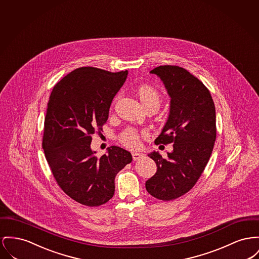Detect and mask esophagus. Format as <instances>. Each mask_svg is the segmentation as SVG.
Here are the masks:
<instances>
[{
  "mask_svg": "<svg viewBox=\"0 0 259 259\" xmlns=\"http://www.w3.org/2000/svg\"><path fill=\"white\" fill-rule=\"evenodd\" d=\"M144 156V153L142 152H132V157L134 160H139L140 158H142Z\"/></svg>",
  "mask_w": 259,
  "mask_h": 259,
  "instance_id": "esophagus-1",
  "label": "esophagus"
}]
</instances>
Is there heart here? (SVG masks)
I'll return each mask as SVG.
<instances>
[{"label":"heart","instance_id":"heart-1","mask_svg":"<svg viewBox=\"0 0 259 259\" xmlns=\"http://www.w3.org/2000/svg\"><path fill=\"white\" fill-rule=\"evenodd\" d=\"M137 93L141 102L145 107L151 104H156L159 106L160 96L154 88H152L149 85H141L138 88ZM120 140L125 146L131 147V148L139 146V142H140L138 132L133 128H128L127 130H125L122 133Z\"/></svg>","mask_w":259,"mask_h":259}]
</instances>
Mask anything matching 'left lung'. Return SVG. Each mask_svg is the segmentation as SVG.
<instances>
[{"mask_svg":"<svg viewBox=\"0 0 259 259\" xmlns=\"http://www.w3.org/2000/svg\"><path fill=\"white\" fill-rule=\"evenodd\" d=\"M161 79L170 97L167 121L155 144L173 143L163 158L158 152L148 155L156 173L146 182L152 197L171 200L188 193L206 166L216 139L212 97L197 77L176 65H160L150 72Z\"/></svg>","mask_w":259,"mask_h":259,"instance_id":"1","label":"left lung"}]
</instances>
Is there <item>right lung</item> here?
<instances>
[{
  "label": "right lung",
  "instance_id": "1",
  "mask_svg": "<svg viewBox=\"0 0 259 259\" xmlns=\"http://www.w3.org/2000/svg\"><path fill=\"white\" fill-rule=\"evenodd\" d=\"M128 71L80 67L54 87L47 106L43 149L61 190L77 202L99 206L114 194L116 174L132 161L116 146L101 157L91 149L92 135L102 131L109 107Z\"/></svg>",
  "mask_w": 259,
  "mask_h": 259
}]
</instances>
